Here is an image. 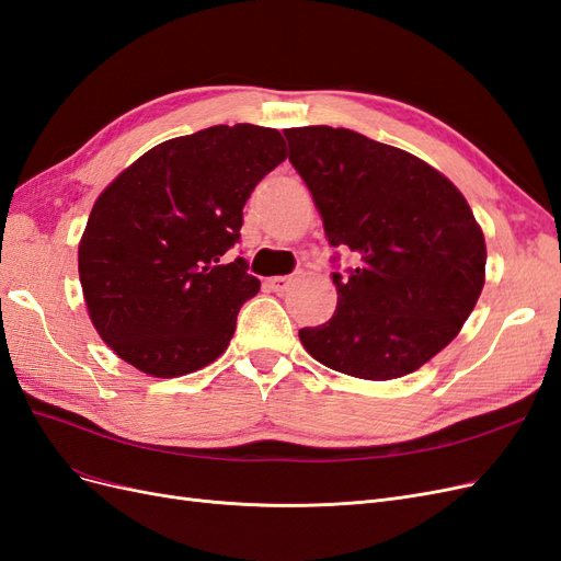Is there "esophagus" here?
<instances>
[{
	"label": "esophagus",
	"instance_id": "1",
	"mask_svg": "<svg viewBox=\"0 0 561 561\" xmlns=\"http://www.w3.org/2000/svg\"><path fill=\"white\" fill-rule=\"evenodd\" d=\"M297 278H299V271H297V274H290V276H276V278H268V280H266V285H268V290H274V293H285L287 287H290Z\"/></svg>",
	"mask_w": 561,
	"mask_h": 561
}]
</instances>
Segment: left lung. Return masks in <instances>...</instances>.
<instances>
[{"label": "left lung", "instance_id": "obj_1", "mask_svg": "<svg viewBox=\"0 0 561 561\" xmlns=\"http://www.w3.org/2000/svg\"><path fill=\"white\" fill-rule=\"evenodd\" d=\"M285 140L330 245L358 257L332 274L336 311L299 330L304 348L358 379L410 375L451 342L482 293L486 245L468 201L426 161L348 128H287Z\"/></svg>", "mask_w": 561, "mask_h": 561}]
</instances>
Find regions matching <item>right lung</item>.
<instances>
[{"instance_id":"1","label":"right lung","mask_w":561,"mask_h":561,"mask_svg":"<svg viewBox=\"0 0 561 561\" xmlns=\"http://www.w3.org/2000/svg\"><path fill=\"white\" fill-rule=\"evenodd\" d=\"M276 128L210 126L149 149L98 196L79 243V278L103 342L145 375L210 365L260 293L239 243L243 206L285 161Z\"/></svg>"}]
</instances>
